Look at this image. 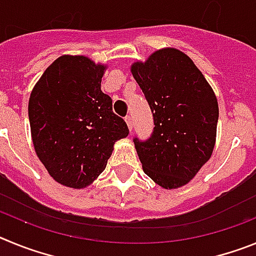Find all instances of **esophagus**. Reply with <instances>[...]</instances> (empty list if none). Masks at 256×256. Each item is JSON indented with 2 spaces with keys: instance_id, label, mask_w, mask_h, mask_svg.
<instances>
[{
  "instance_id": "esophagus-1",
  "label": "esophagus",
  "mask_w": 256,
  "mask_h": 256,
  "mask_svg": "<svg viewBox=\"0 0 256 256\" xmlns=\"http://www.w3.org/2000/svg\"><path fill=\"white\" fill-rule=\"evenodd\" d=\"M126 126H128V130H130V132H132V130H133L132 116H130V115H128V116H126Z\"/></svg>"
}]
</instances>
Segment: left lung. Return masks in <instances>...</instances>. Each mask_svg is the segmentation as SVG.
Returning <instances> with one entry per match:
<instances>
[{"instance_id":"1","label":"left lung","mask_w":256,"mask_h":256,"mask_svg":"<svg viewBox=\"0 0 256 256\" xmlns=\"http://www.w3.org/2000/svg\"><path fill=\"white\" fill-rule=\"evenodd\" d=\"M154 116L146 141L133 140L144 172L162 188H178L210 159L218 101L194 61L176 48L155 51L130 68Z\"/></svg>"}]
</instances>
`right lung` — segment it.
Wrapping results in <instances>:
<instances>
[{
	"mask_svg": "<svg viewBox=\"0 0 256 256\" xmlns=\"http://www.w3.org/2000/svg\"><path fill=\"white\" fill-rule=\"evenodd\" d=\"M105 69L86 56H60L29 97L36 154L62 186L91 184L105 169L115 142L130 133L126 122L112 112L110 96L101 91Z\"/></svg>",
	"mask_w": 256,
	"mask_h": 256,
	"instance_id": "1",
	"label": "right lung"
}]
</instances>
